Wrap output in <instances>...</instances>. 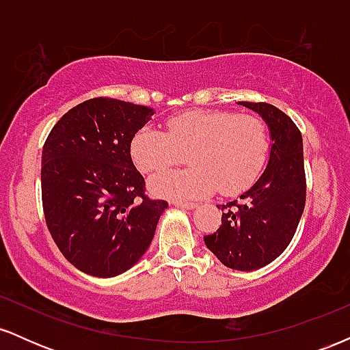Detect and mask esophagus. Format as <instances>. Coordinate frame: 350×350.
I'll list each match as a JSON object with an SVG mask.
<instances>
[{
  "label": "esophagus",
  "instance_id": "obj_1",
  "mask_svg": "<svg viewBox=\"0 0 350 350\" xmlns=\"http://www.w3.org/2000/svg\"><path fill=\"white\" fill-rule=\"evenodd\" d=\"M172 204H174L176 207L186 208V211H192V208L198 207V204L196 202H183V200H176V202H172Z\"/></svg>",
  "mask_w": 350,
  "mask_h": 350
}]
</instances>
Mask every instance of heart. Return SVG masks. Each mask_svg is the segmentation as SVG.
Returning a JSON list of instances; mask_svg holds the SVG:
<instances>
[{
	"mask_svg": "<svg viewBox=\"0 0 350 350\" xmlns=\"http://www.w3.org/2000/svg\"><path fill=\"white\" fill-rule=\"evenodd\" d=\"M167 131L144 126L131 142L139 171L154 174L189 158L191 170L156 176V196L199 199L212 192L232 196L252 186L270 150L268 128L256 115L227 110H191L167 120Z\"/></svg>",
	"mask_w": 350,
	"mask_h": 350,
	"instance_id": "obj_1",
	"label": "heart"
}]
</instances>
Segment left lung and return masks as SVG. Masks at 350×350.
<instances>
[{"label": "left lung", "mask_w": 350, "mask_h": 350, "mask_svg": "<svg viewBox=\"0 0 350 350\" xmlns=\"http://www.w3.org/2000/svg\"><path fill=\"white\" fill-rule=\"evenodd\" d=\"M256 111L270 128L267 170L240 196L222 206V226L204 237L207 248L232 270L252 271L286 250L306 204L303 136L280 108L263 102H239Z\"/></svg>", "instance_id": "obj_1"}]
</instances>
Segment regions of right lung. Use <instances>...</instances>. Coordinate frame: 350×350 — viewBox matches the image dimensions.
<instances>
[{"label": "right lung", "mask_w": 350, "mask_h": 350, "mask_svg": "<svg viewBox=\"0 0 350 350\" xmlns=\"http://www.w3.org/2000/svg\"><path fill=\"white\" fill-rule=\"evenodd\" d=\"M152 108L97 97L70 108L42 148L41 189L47 228L69 262L111 278L130 270L154 237L166 200L144 194L131 161L135 135Z\"/></svg>", "instance_id": "add662e5"}]
</instances>
